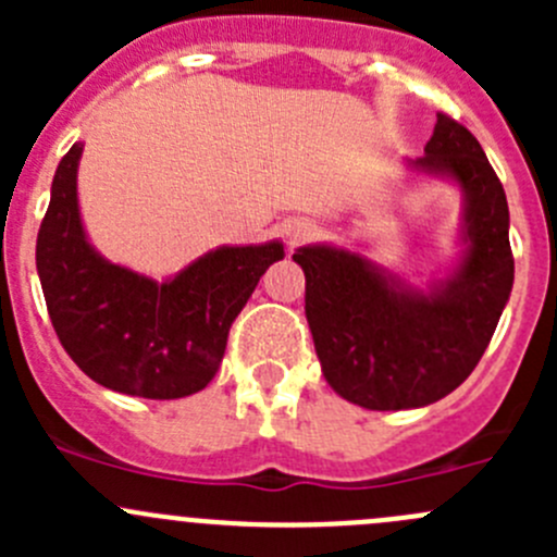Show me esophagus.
<instances>
[{"instance_id":"obj_1","label":"esophagus","mask_w":557,"mask_h":557,"mask_svg":"<svg viewBox=\"0 0 557 557\" xmlns=\"http://www.w3.org/2000/svg\"><path fill=\"white\" fill-rule=\"evenodd\" d=\"M314 232V226L310 221H290L288 228H285V237H288L290 245L301 243V239H307L310 234Z\"/></svg>"}]
</instances>
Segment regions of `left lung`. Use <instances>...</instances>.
<instances>
[{"label": "left lung", "instance_id": "left-lung-1", "mask_svg": "<svg viewBox=\"0 0 557 557\" xmlns=\"http://www.w3.org/2000/svg\"><path fill=\"white\" fill-rule=\"evenodd\" d=\"M409 180L460 190L458 252L442 277L407 283L367 245H305V312L325 383L363 409L396 412L440 401L480 363L515 283L507 194L469 128L436 115Z\"/></svg>", "mask_w": 557, "mask_h": 557}]
</instances>
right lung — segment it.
<instances>
[{
	"instance_id": "obj_1",
	"label": "right lung",
	"mask_w": 557,
	"mask_h": 557,
	"mask_svg": "<svg viewBox=\"0 0 557 557\" xmlns=\"http://www.w3.org/2000/svg\"><path fill=\"white\" fill-rule=\"evenodd\" d=\"M81 159L75 143L55 170L37 234L50 323L94 383L159 401L190 396L215 377L234 318L285 247L221 245L164 280L107 261L83 226Z\"/></svg>"
}]
</instances>
